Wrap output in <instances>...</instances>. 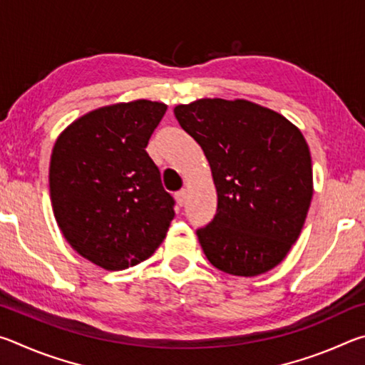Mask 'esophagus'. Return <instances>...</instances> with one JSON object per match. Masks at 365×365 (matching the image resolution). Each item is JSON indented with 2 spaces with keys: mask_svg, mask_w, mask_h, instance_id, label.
I'll return each mask as SVG.
<instances>
[{
  "mask_svg": "<svg viewBox=\"0 0 365 365\" xmlns=\"http://www.w3.org/2000/svg\"><path fill=\"white\" fill-rule=\"evenodd\" d=\"M175 201H177L178 206H183L185 201H187V191H185V190L177 191V193H175Z\"/></svg>",
  "mask_w": 365,
  "mask_h": 365,
  "instance_id": "1",
  "label": "esophagus"
}]
</instances>
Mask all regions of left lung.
<instances>
[{
    "label": "left lung",
    "instance_id": "1",
    "mask_svg": "<svg viewBox=\"0 0 365 365\" xmlns=\"http://www.w3.org/2000/svg\"><path fill=\"white\" fill-rule=\"evenodd\" d=\"M174 114L205 151L217 190V212L196 232L207 261L237 277L274 269L299 238L311 206L304 135L285 115L243 98H201Z\"/></svg>",
    "mask_w": 365,
    "mask_h": 365
}]
</instances>
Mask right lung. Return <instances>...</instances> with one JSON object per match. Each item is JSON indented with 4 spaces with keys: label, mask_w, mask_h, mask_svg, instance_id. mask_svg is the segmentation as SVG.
<instances>
[{
    "label": "right lung",
    "mask_w": 365,
    "mask_h": 365,
    "mask_svg": "<svg viewBox=\"0 0 365 365\" xmlns=\"http://www.w3.org/2000/svg\"><path fill=\"white\" fill-rule=\"evenodd\" d=\"M168 104L150 100L90 110L59 133L49 160V196L73 250L104 270L146 261L174 219V197L148 156Z\"/></svg>",
    "instance_id": "1"
}]
</instances>
